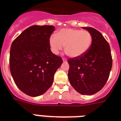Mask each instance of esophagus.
Segmentation results:
<instances>
[{"label":"esophagus","instance_id":"34e87169","mask_svg":"<svg viewBox=\"0 0 121 121\" xmlns=\"http://www.w3.org/2000/svg\"><path fill=\"white\" fill-rule=\"evenodd\" d=\"M62 60H63V62H67V59L63 58V59H62Z\"/></svg>","mask_w":121,"mask_h":121}]
</instances>
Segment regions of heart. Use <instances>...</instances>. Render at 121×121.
Returning <instances> with one entry per match:
<instances>
[{"label":"heart","instance_id":"1","mask_svg":"<svg viewBox=\"0 0 121 121\" xmlns=\"http://www.w3.org/2000/svg\"><path fill=\"white\" fill-rule=\"evenodd\" d=\"M50 48L57 54L65 45L67 54L73 58L80 57L88 51L92 43V36L89 31L78 29H62L57 36L51 35L49 39Z\"/></svg>","mask_w":121,"mask_h":121}]
</instances>
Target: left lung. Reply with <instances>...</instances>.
I'll list each match as a JSON object with an SVG mask.
<instances>
[{
  "label": "left lung",
  "mask_w": 121,
  "mask_h": 121,
  "mask_svg": "<svg viewBox=\"0 0 121 121\" xmlns=\"http://www.w3.org/2000/svg\"><path fill=\"white\" fill-rule=\"evenodd\" d=\"M82 28L90 33L92 43L84 55L68 60V77L71 86L78 93L92 95L106 84L112 67V57L109 43L100 32L93 28Z\"/></svg>",
  "instance_id": "obj_1"
}]
</instances>
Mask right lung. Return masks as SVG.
I'll return each instance as SVG.
<instances>
[{"mask_svg": "<svg viewBox=\"0 0 121 121\" xmlns=\"http://www.w3.org/2000/svg\"><path fill=\"white\" fill-rule=\"evenodd\" d=\"M52 25H33L14 40L10 48L9 68L15 84L22 92L39 96L53 84L62 59L50 50Z\"/></svg>", "mask_w": 121, "mask_h": 121, "instance_id": "add662e5", "label": "right lung"}]
</instances>
